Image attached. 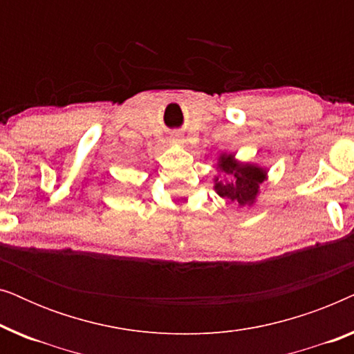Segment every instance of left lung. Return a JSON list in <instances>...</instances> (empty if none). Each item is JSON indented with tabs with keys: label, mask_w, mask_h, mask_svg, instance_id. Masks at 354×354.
<instances>
[{
	"label": "left lung",
	"mask_w": 354,
	"mask_h": 354,
	"mask_svg": "<svg viewBox=\"0 0 354 354\" xmlns=\"http://www.w3.org/2000/svg\"><path fill=\"white\" fill-rule=\"evenodd\" d=\"M217 172L224 176L214 177V190L219 196L230 200L241 206H253L259 195V187L266 178L268 171L258 164L236 161L235 154L222 153L217 158Z\"/></svg>",
	"instance_id": "obj_1"
}]
</instances>
